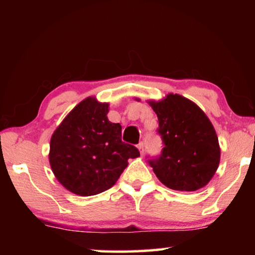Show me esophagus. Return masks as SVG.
<instances>
[{
  "mask_svg": "<svg viewBox=\"0 0 255 255\" xmlns=\"http://www.w3.org/2000/svg\"><path fill=\"white\" fill-rule=\"evenodd\" d=\"M137 147H138V150H139V153H140V155H143L144 154V144L143 143H139V144H138V146H137Z\"/></svg>",
  "mask_w": 255,
  "mask_h": 255,
  "instance_id": "esophagus-1",
  "label": "esophagus"
}]
</instances>
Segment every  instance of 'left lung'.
Masks as SVG:
<instances>
[{"mask_svg": "<svg viewBox=\"0 0 255 255\" xmlns=\"http://www.w3.org/2000/svg\"><path fill=\"white\" fill-rule=\"evenodd\" d=\"M147 102L158 118L157 131L164 144L159 157L148 161L157 179L178 191L204 188L221 162L218 137L209 118L180 94L169 93L162 100Z\"/></svg>", "mask_w": 255, "mask_h": 255, "instance_id": "left-lung-1", "label": "left lung"}]
</instances>
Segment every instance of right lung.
Masks as SVG:
<instances>
[{
    "label": "right lung",
    "mask_w": 255,
    "mask_h": 255,
    "mask_svg": "<svg viewBox=\"0 0 255 255\" xmlns=\"http://www.w3.org/2000/svg\"><path fill=\"white\" fill-rule=\"evenodd\" d=\"M109 103L89 97L71 110L50 138L49 164L58 182L77 196L101 193L117 182L129 158L139 156L109 122Z\"/></svg>",
    "instance_id": "obj_1"
}]
</instances>
